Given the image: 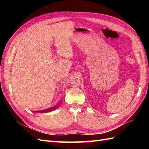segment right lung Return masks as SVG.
<instances>
[{
	"label": "right lung",
	"instance_id": "1",
	"mask_svg": "<svg viewBox=\"0 0 149 149\" xmlns=\"http://www.w3.org/2000/svg\"><path fill=\"white\" fill-rule=\"evenodd\" d=\"M58 107V106H55L54 107H50V108H48L47 109H44V110H42V111H35V112H38V113H48V112H50L52 111L53 110H55Z\"/></svg>",
	"mask_w": 149,
	"mask_h": 149
}]
</instances>
